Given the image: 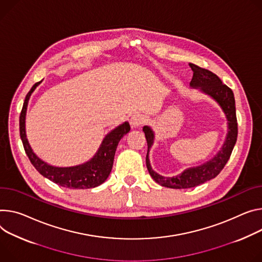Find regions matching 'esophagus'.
Listing matches in <instances>:
<instances>
[{
    "label": "esophagus",
    "instance_id": "34e87169",
    "mask_svg": "<svg viewBox=\"0 0 262 262\" xmlns=\"http://www.w3.org/2000/svg\"><path fill=\"white\" fill-rule=\"evenodd\" d=\"M146 121H147L146 116L142 115V114H135L132 116L129 123H130L132 127H138L142 124H144Z\"/></svg>",
    "mask_w": 262,
    "mask_h": 262
}]
</instances>
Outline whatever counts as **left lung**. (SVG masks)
Instances as JSON below:
<instances>
[{
	"label": "left lung",
	"mask_w": 262,
	"mask_h": 262,
	"mask_svg": "<svg viewBox=\"0 0 262 262\" xmlns=\"http://www.w3.org/2000/svg\"><path fill=\"white\" fill-rule=\"evenodd\" d=\"M189 66L193 71V76L191 82H190V85L192 88H199L203 93L209 95L210 97H212L221 105L228 120V134L224 145L213 159L204 163L201 166L188 168L179 176L167 178L160 176L151 168L148 154L150 147L154 144L155 134L149 126L143 127V132L145 134L148 146L146 155V166L148 172L151 176V178L161 186L173 189H186L196 187L201 184H204L207 181H210L217 177L231 157L232 150L237 140V134H238L235 110V99L232 90L226 84H224L222 80L219 78V76L212 73L211 71L201 68L193 63H189Z\"/></svg>",
	"instance_id": "8db88e82"
}]
</instances>
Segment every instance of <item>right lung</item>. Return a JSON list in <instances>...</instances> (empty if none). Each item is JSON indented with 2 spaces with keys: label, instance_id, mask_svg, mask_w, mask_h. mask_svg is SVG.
Wrapping results in <instances>:
<instances>
[{
  "label": "right lung",
  "instance_id": "right-lung-1",
  "mask_svg": "<svg viewBox=\"0 0 262 262\" xmlns=\"http://www.w3.org/2000/svg\"><path fill=\"white\" fill-rule=\"evenodd\" d=\"M40 82L41 81L36 82L26 95L19 115V136L30 162L42 177L49 179L61 187L70 189H89L101 185L108 178L112 171L114 157L119 141L130 130L129 123L124 122L108 133L103 139L97 152L90 161L81 165L72 166V167H55V166L49 165L40 160L31 149L26 137L25 128L28 101L31 94Z\"/></svg>",
  "mask_w": 262,
  "mask_h": 262
}]
</instances>
